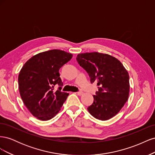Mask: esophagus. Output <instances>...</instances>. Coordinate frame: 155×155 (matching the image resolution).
Instances as JSON below:
<instances>
[{"label": "esophagus", "instance_id": "obj_1", "mask_svg": "<svg viewBox=\"0 0 155 155\" xmlns=\"http://www.w3.org/2000/svg\"><path fill=\"white\" fill-rule=\"evenodd\" d=\"M77 94H78V95H79V96H81L83 94V92L82 91H79V92H77Z\"/></svg>", "mask_w": 155, "mask_h": 155}]
</instances>
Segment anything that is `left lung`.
Segmentation results:
<instances>
[{
    "label": "left lung",
    "instance_id": "1",
    "mask_svg": "<svg viewBox=\"0 0 155 155\" xmlns=\"http://www.w3.org/2000/svg\"><path fill=\"white\" fill-rule=\"evenodd\" d=\"M77 61L85 69L91 83H97L98 91L87 109L92 116L107 120L117 114L127 101L129 76L118 59L106 54L91 52L77 55Z\"/></svg>",
    "mask_w": 155,
    "mask_h": 155
}]
</instances>
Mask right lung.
<instances>
[{"mask_svg":"<svg viewBox=\"0 0 155 155\" xmlns=\"http://www.w3.org/2000/svg\"><path fill=\"white\" fill-rule=\"evenodd\" d=\"M72 54L51 50L33 56L21 68L18 78L20 95L25 106L39 120H50L57 114L68 96L61 92L63 83L59 69ZM58 86V90L54 87Z\"/></svg>","mask_w":155,"mask_h":155,"instance_id":"obj_1","label":"right lung"}]
</instances>
